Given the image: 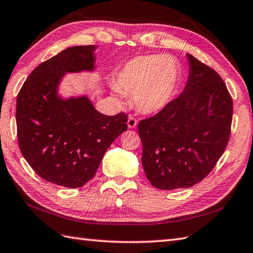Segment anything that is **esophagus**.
I'll return each instance as SVG.
<instances>
[{"instance_id": "34e87169", "label": "esophagus", "mask_w": 253, "mask_h": 253, "mask_svg": "<svg viewBox=\"0 0 253 253\" xmlns=\"http://www.w3.org/2000/svg\"><path fill=\"white\" fill-rule=\"evenodd\" d=\"M137 124H138V121L135 116L130 115L129 117H128V121H127L128 128H135L137 126Z\"/></svg>"}]
</instances>
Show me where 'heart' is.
I'll return each instance as SVG.
<instances>
[{
    "label": "heart",
    "instance_id": "b5f03b06",
    "mask_svg": "<svg viewBox=\"0 0 253 253\" xmlns=\"http://www.w3.org/2000/svg\"><path fill=\"white\" fill-rule=\"evenodd\" d=\"M181 80V66L171 54H143L127 61L114 78L117 91L132 95L143 113H157L174 96Z\"/></svg>",
    "mask_w": 253,
    "mask_h": 253
}]
</instances>
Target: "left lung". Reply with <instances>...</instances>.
I'll list each match as a JSON object with an SVG mask.
<instances>
[{
    "instance_id": "left-lung-1",
    "label": "left lung",
    "mask_w": 253,
    "mask_h": 253,
    "mask_svg": "<svg viewBox=\"0 0 253 253\" xmlns=\"http://www.w3.org/2000/svg\"><path fill=\"white\" fill-rule=\"evenodd\" d=\"M187 58L184 91L138 124L143 170L159 190L186 189L205 179L230 137L234 105L224 80L192 54Z\"/></svg>"
}]
</instances>
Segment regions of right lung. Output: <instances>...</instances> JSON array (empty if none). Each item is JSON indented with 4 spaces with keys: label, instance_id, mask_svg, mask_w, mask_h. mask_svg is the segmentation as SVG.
Segmentation results:
<instances>
[{
    "label": "right lung",
    "instance_id": "1",
    "mask_svg": "<svg viewBox=\"0 0 253 253\" xmlns=\"http://www.w3.org/2000/svg\"><path fill=\"white\" fill-rule=\"evenodd\" d=\"M94 48H67L39 64L16 101L17 139L25 160L42 179L71 189L95 175L104 153L127 129L126 113L103 115L85 96L68 101L57 96L64 73L92 70Z\"/></svg>",
    "mask_w": 253,
    "mask_h": 253
}]
</instances>
